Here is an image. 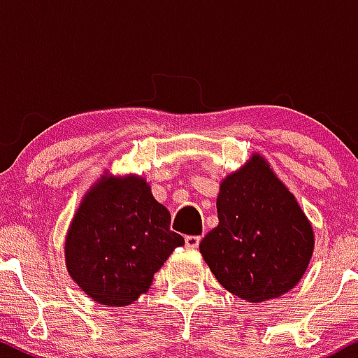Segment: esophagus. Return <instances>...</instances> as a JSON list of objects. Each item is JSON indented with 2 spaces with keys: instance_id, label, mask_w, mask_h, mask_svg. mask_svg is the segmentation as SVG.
<instances>
[{
  "instance_id": "1",
  "label": "esophagus",
  "mask_w": 358,
  "mask_h": 358,
  "mask_svg": "<svg viewBox=\"0 0 358 358\" xmlns=\"http://www.w3.org/2000/svg\"><path fill=\"white\" fill-rule=\"evenodd\" d=\"M185 244H187V248L196 249L200 244V236H187L185 237Z\"/></svg>"
}]
</instances>
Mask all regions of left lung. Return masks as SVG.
<instances>
[{"mask_svg": "<svg viewBox=\"0 0 358 358\" xmlns=\"http://www.w3.org/2000/svg\"><path fill=\"white\" fill-rule=\"evenodd\" d=\"M217 215L200 252L225 289L261 303L298 285L313 256V227L261 155L222 180Z\"/></svg>", "mask_w": 358, "mask_h": 358, "instance_id": "obj_1", "label": "left lung"}]
</instances>
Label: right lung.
I'll list each match as a JSON object with an SVG mask.
<instances>
[{
    "label": "right lung",
    "mask_w": 358,
    "mask_h": 358,
    "mask_svg": "<svg viewBox=\"0 0 358 358\" xmlns=\"http://www.w3.org/2000/svg\"><path fill=\"white\" fill-rule=\"evenodd\" d=\"M170 222L143 176L102 175L82 199L65 237L69 274L101 305H131L185 244Z\"/></svg>",
    "instance_id": "obj_1"
}]
</instances>
